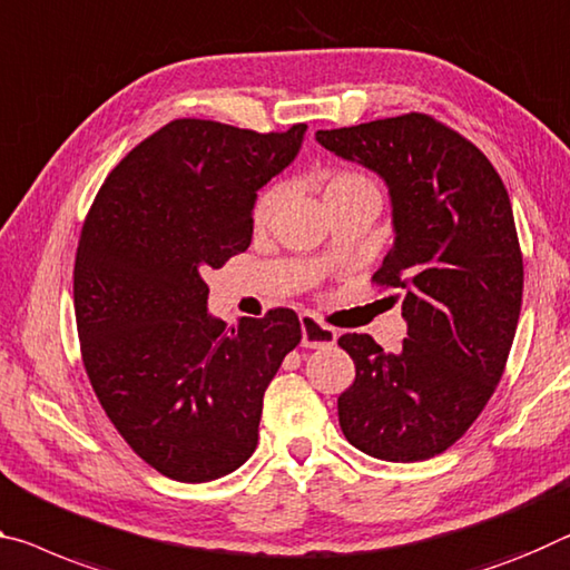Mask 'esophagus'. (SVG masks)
Listing matches in <instances>:
<instances>
[{
	"label": "esophagus",
	"instance_id": "1",
	"mask_svg": "<svg viewBox=\"0 0 570 570\" xmlns=\"http://www.w3.org/2000/svg\"><path fill=\"white\" fill-rule=\"evenodd\" d=\"M334 340H337V332H334V327L320 322L312 312L302 314V345L304 347H312V350L330 347V345H334Z\"/></svg>",
	"mask_w": 570,
	"mask_h": 570
}]
</instances>
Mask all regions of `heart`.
I'll list each match as a JSON object with an SVG mask.
<instances>
[{
	"label": "heart",
	"instance_id": "heart-1",
	"mask_svg": "<svg viewBox=\"0 0 570 570\" xmlns=\"http://www.w3.org/2000/svg\"><path fill=\"white\" fill-rule=\"evenodd\" d=\"M357 193H377L373 179L365 177L363 171L334 169L327 177H324V200L327 203L334 200V197L357 195ZM278 200H282V189H278L276 185L261 189L256 197V205H253V223L266 225L271 220V215L276 213Z\"/></svg>",
	"mask_w": 570,
	"mask_h": 570
}]
</instances>
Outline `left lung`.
<instances>
[{
  "label": "left lung",
  "mask_w": 570,
  "mask_h": 570,
  "mask_svg": "<svg viewBox=\"0 0 570 570\" xmlns=\"http://www.w3.org/2000/svg\"><path fill=\"white\" fill-rule=\"evenodd\" d=\"M324 149L383 177L393 248L373 282L399 288L409 337L383 352L342 334L355 383L337 399L355 449L423 462L476 421L508 363L522 304V253L500 175L472 141L426 114L317 131Z\"/></svg>",
  "instance_id": "8db88e82"
}]
</instances>
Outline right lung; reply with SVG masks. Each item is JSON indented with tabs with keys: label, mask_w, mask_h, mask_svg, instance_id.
Listing matches in <instances>:
<instances>
[{
	"label": "right lung",
	"mask_w": 570,
	"mask_h": 570,
	"mask_svg": "<svg viewBox=\"0 0 570 570\" xmlns=\"http://www.w3.org/2000/svg\"><path fill=\"white\" fill-rule=\"evenodd\" d=\"M304 131L169 121L106 177L80 230L88 381L126 444L169 480L210 482L246 462L266 387L302 342L292 309L215 320L203 274L250 246L256 193L292 165Z\"/></svg>",
	"instance_id": "1"
}]
</instances>
